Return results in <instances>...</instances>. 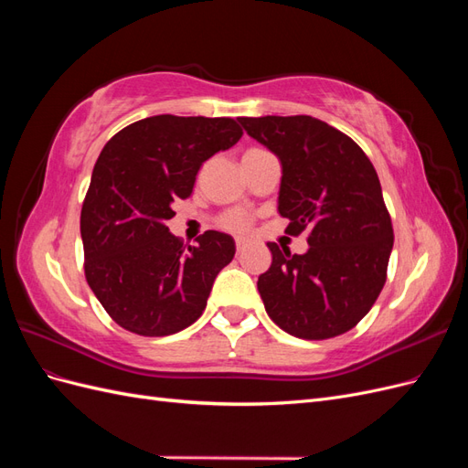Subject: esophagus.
<instances>
[{"label": "esophagus", "mask_w": 468, "mask_h": 468, "mask_svg": "<svg viewBox=\"0 0 468 468\" xmlns=\"http://www.w3.org/2000/svg\"><path fill=\"white\" fill-rule=\"evenodd\" d=\"M236 250H238V253L246 250V239H244V238H238V239H236Z\"/></svg>", "instance_id": "1"}]
</instances>
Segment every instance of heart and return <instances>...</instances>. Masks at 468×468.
<instances>
[{"mask_svg": "<svg viewBox=\"0 0 468 468\" xmlns=\"http://www.w3.org/2000/svg\"><path fill=\"white\" fill-rule=\"evenodd\" d=\"M226 226H229V229H234V230H242L248 226V218L244 215H239V212H234V215L226 217Z\"/></svg>", "mask_w": 468, "mask_h": 468, "instance_id": "heart-1", "label": "heart"}]
</instances>
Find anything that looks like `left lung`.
<instances>
[{
	"instance_id": "left-lung-1",
	"label": "left lung",
	"mask_w": 468,
	"mask_h": 468,
	"mask_svg": "<svg viewBox=\"0 0 468 468\" xmlns=\"http://www.w3.org/2000/svg\"><path fill=\"white\" fill-rule=\"evenodd\" d=\"M244 131L281 162L277 210L289 234L308 230L303 256L275 242L258 279L281 330L328 339L351 330L387 281L392 224L371 160L328 122L308 115L242 117Z\"/></svg>"
}]
</instances>
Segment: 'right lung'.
<instances>
[{"label":"right lung","instance_id":"right-lung-1","mask_svg":"<svg viewBox=\"0 0 468 468\" xmlns=\"http://www.w3.org/2000/svg\"><path fill=\"white\" fill-rule=\"evenodd\" d=\"M242 138L234 119L155 115L112 136L81 207L86 279L109 316L138 335H169L203 314L230 234L207 230L183 248L165 222L193 193L210 155Z\"/></svg>","mask_w":468,"mask_h":468}]
</instances>
